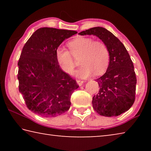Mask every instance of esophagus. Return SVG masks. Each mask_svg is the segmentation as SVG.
Wrapping results in <instances>:
<instances>
[{"label": "esophagus", "instance_id": "esophagus-1", "mask_svg": "<svg viewBox=\"0 0 151 151\" xmlns=\"http://www.w3.org/2000/svg\"><path fill=\"white\" fill-rule=\"evenodd\" d=\"M76 83H77V84H78L79 86H81L83 84L84 81H81V80H77V81H76Z\"/></svg>", "mask_w": 151, "mask_h": 151}]
</instances>
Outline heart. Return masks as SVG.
<instances>
[{"instance_id":"obj_1","label":"heart","mask_w":151,"mask_h":151,"mask_svg":"<svg viewBox=\"0 0 151 151\" xmlns=\"http://www.w3.org/2000/svg\"><path fill=\"white\" fill-rule=\"evenodd\" d=\"M70 51L63 48L56 50V58L61 69L70 74L76 66V60L81 58V67L75 75L86 78L95 73L101 75L105 72L110 62L109 48L101 41H94L90 37H78L68 43Z\"/></svg>"}]
</instances>
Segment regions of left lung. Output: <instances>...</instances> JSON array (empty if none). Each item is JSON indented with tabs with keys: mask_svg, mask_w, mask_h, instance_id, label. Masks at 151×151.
Instances as JSON below:
<instances>
[{
	"mask_svg": "<svg viewBox=\"0 0 151 151\" xmlns=\"http://www.w3.org/2000/svg\"><path fill=\"white\" fill-rule=\"evenodd\" d=\"M99 37L110 52L106 73L97 78L99 91L93 98V107L101 116H116L127 111L135 100L137 78L129 52L112 32L103 27H94L78 33Z\"/></svg>",
	"mask_w": 151,
	"mask_h": 151,
	"instance_id": "1",
	"label": "left lung"
}]
</instances>
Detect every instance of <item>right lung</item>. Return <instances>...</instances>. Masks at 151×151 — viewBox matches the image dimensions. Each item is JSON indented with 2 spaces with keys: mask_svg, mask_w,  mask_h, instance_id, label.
I'll list each match as a JSON object with an SVG mask.
<instances>
[{
  "mask_svg": "<svg viewBox=\"0 0 151 151\" xmlns=\"http://www.w3.org/2000/svg\"><path fill=\"white\" fill-rule=\"evenodd\" d=\"M75 30L43 27L33 33L22 48L18 62L19 88L28 109L43 117H55L68 111L70 97L78 88L61 69L56 50Z\"/></svg>",
  "mask_w": 151,
  "mask_h": 151,
  "instance_id": "obj_1",
  "label": "right lung"
}]
</instances>
